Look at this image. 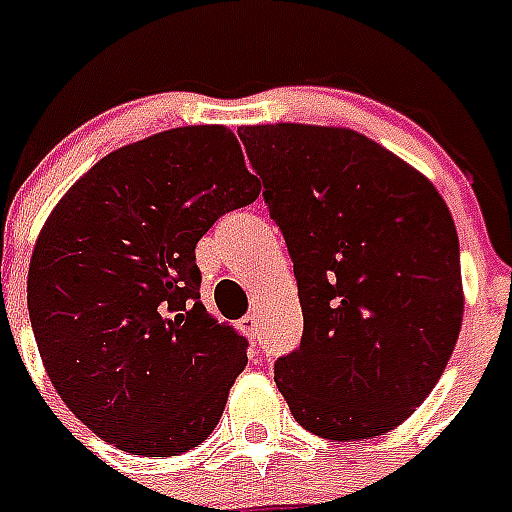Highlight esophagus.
<instances>
[{
  "label": "esophagus",
  "mask_w": 512,
  "mask_h": 512,
  "mask_svg": "<svg viewBox=\"0 0 512 512\" xmlns=\"http://www.w3.org/2000/svg\"><path fill=\"white\" fill-rule=\"evenodd\" d=\"M241 329H244V332H247V337H252V340H257V337H260V327H257L255 313H247V316L241 319Z\"/></svg>",
  "instance_id": "34e87169"
}]
</instances>
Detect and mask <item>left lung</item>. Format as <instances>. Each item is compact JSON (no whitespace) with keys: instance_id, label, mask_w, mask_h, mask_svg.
<instances>
[{"instance_id":"obj_1","label":"left lung","mask_w":512,"mask_h":512,"mask_svg":"<svg viewBox=\"0 0 512 512\" xmlns=\"http://www.w3.org/2000/svg\"><path fill=\"white\" fill-rule=\"evenodd\" d=\"M287 241L303 340L273 364L289 412L332 441L388 433L436 388L462 327L460 241L417 170L353 130L239 132Z\"/></svg>"}]
</instances>
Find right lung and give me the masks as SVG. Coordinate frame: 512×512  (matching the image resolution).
Instances as JSON below:
<instances>
[{"mask_svg": "<svg viewBox=\"0 0 512 512\" xmlns=\"http://www.w3.org/2000/svg\"><path fill=\"white\" fill-rule=\"evenodd\" d=\"M257 196L231 130L177 127L100 159L44 223L28 268L39 356L122 452L175 457L215 430L249 342L201 305L196 244Z\"/></svg>", "mask_w": 512, "mask_h": 512, "instance_id": "right-lung-1", "label": "right lung"}]
</instances>
